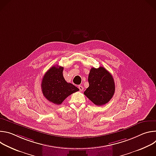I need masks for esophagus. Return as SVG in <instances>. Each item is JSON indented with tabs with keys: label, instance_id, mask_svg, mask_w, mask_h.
<instances>
[{
	"label": "esophagus",
	"instance_id": "34e87169",
	"mask_svg": "<svg viewBox=\"0 0 156 156\" xmlns=\"http://www.w3.org/2000/svg\"><path fill=\"white\" fill-rule=\"evenodd\" d=\"M78 88L80 91H83V87L81 86V85H79L78 86Z\"/></svg>",
	"mask_w": 156,
	"mask_h": 156
}]
</instances>
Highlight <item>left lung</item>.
<instances>
[{"label": "left lung", "instance_id": "8db88e82", "mask_svg": "<svg viewBox=\"0 0 156 156\" xmlns=\"http://www.w3.org/2000/svg\"><path fill=\"white\" fill-rule=\"evenodd\" d=\"M88 82L89 87L84 94L95 105H104L113 97L115 88L114 80L103 66L90 70Z\"/></svg>", "mask_w": 156, "mask_h": 156}]
</instances>
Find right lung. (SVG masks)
Listing matches in <instances>:
<instances>
[{"mask_svg": "<svg viewBox=\"0 0 156 156\" xmlns=\"http://www.w3.org/2000/svg\"><path fill=\"white\" fill-rule=\"evenodd\" d=\"M63 70L62 66H52L44 75L41 83L44 96L57 105L61 104L69 96L79 91V89L73 84L65 81Z\"/></svg>", "mask_w": 156, "mask_h": 156, "instance_id": "1", "label": "right lung"}]
</instances>
